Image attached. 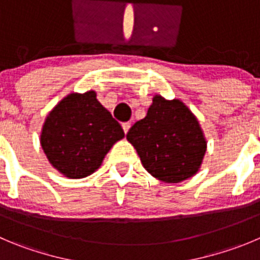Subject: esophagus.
I'll use <instances>...</instances> for the list:
<instances>
[{
	"label": "esophagus",
	"mask_w": 260,
	"mask_h": 260,
	"mask_svg": "<svg viewBox=\"0 0 260 260\" xmlns=\"http://www.w3.org/2000/svg\"><path fill=\"white\" fill-rule=\"evenodd\" d=\"M130 127H132V123H130V122L122 123V128H123V133H125V134H127L128 128H130Z\"/></svg>",
	"instance_id": "1"
}]
</instances>
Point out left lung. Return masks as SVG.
<instances>
[{"instance_id":"8db88e82","label":"left lung","mask_w":260,"mask_h":260,"mask_svg":"<svg viewBox=\"0 0 260 260\" xmlns=\"http://www.w3.org/2000/svg\"><path fill=\"white\" fill-rule=\"evenodd\" d=\"M126 139L137 149L143 167L167 184L197 175L207 152L197 116L179 98L166 100L160 94L153 97L147 116L132 126Z\"/></svg>"}]
</instances>
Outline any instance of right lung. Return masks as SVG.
I'll return each instance as SVG.
<instances>
[{
  "mask_svg": "<svg viewBox=\"0 0 260 260\" xmlns=\"http://www.w3.org/2000/svg\"><path fill=\"white\" fill-rule=\"evenodd\" d=\"M125 137L120 123L97 100L94 90L70 93L47 115L41 145L47 159L69 179L97 171L115 143Z\"/></svg>",
  "mask_w": 260,
  "mask_h": 260,
  "instance_id": "right-lung-1",
  "label": "right lung"
}]
</instances>
